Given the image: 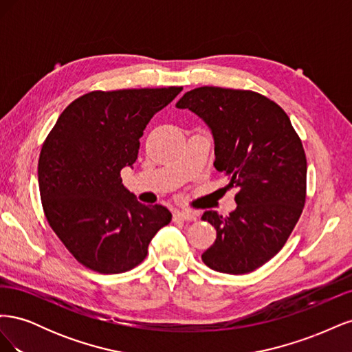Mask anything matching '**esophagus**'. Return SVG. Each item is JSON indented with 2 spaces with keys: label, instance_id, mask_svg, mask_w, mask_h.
I'll return each instance as SVG.
<instances>
[{
  "label": "esophagus",
  "instance_id": "esophagus-1",
  "mask_svg": "<svg viewBox=\"0 0 352 352\" xmlns=\"http://www.w3.org/2000/svg\"><path fill=\"white\" fill-rule=\"evenodd\" d=\"M175 220H182V221H195L198 219V212L197 211H175L173 214Z\"/></svg>",
  "mask_w": 352,
  "mask_h": 352
}]
</instances>
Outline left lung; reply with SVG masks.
Listing matches in <instances>:
<instances>
[{"mask_svg":"<svg viewBox=\"0 0 352 352\" xmlns=\"http://www.w3.org/2000/svg\"><path fill=\"white\" fill-rule=\"evenodd\" d=\"M176 107L210 127L214 167L226 173L229 188H239L229 216L202 214L217 238L201 258L220 273L254 272L283 248L302 212L307 158L300 136L278 104L252 91L201 87Z\"/></svg>","mask_w":352,"mask_h":352,"instance_id":"8db88e82","label":"left lung"}]
</instances>
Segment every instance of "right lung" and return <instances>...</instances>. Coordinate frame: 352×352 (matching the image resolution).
I'll return each instance as SVG.
<instances>
[{"label": "right lung", "mask_w": 352, "mask_h": 352, "mask_svg": "<svg viewBox=\"0 0 352 352\" xmlns=\"http://www.w3.org/2000/svg\"><path fill=\"white\" fill-rule=\"evenodd\" d=\"M182 87L94 91L69 104L42 145L38 182L51 229L85 267L123 273L142 263L155 233L172 220L122 182L153 116Z\"/></svg>", "instance_id": "add662e5"}]
</instances>
